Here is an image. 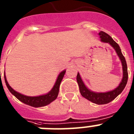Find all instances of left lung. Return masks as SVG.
<instances>
[{"mask_svg":"<svg viewBox=\"0 0 134 134\" xmlns=\"http://www.w3.org/2000/svg\"><path fill=\"white\" fill-rule=\"evenodd\" d=\"M99 35L100 36V41L102 42L108 43L109 44L111 45L114 48L116 53H117L119 59H120L123 68V78L121 82H120L119 86L113 91L106 92V93H96V92L90 91L85 86V83L82 80L80 74L79 72H78L77 76H76V80H77V82L79 84L80 94L83 97L88 99L91 102L97 104V105H104V104L109 103V102L114 100L119 94H121V93L124 89L127 82L128 73H127V63H126L125 58H124L122 53H121V51L119 45L116 43L110 35L106 34L105 32L100 31L99 33Z\"/></svg>","mask_w":134,"mask_h":134,"instance_id":"left-lung-1","label":"left lung"}]
</instances>
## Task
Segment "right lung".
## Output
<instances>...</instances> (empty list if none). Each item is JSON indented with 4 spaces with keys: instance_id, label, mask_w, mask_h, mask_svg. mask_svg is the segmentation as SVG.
<instances>
[{
    "instance_id": "obj_1",
    "label": "right lung",
    "mask_w": 134,
    "mask_h": 134,
    "mask_svg": "<svg viewBox=\"0 0 134 134\" xmlns=\"http://www.w3.org/2000/svg\"><path fill=\"white\" fill-rule=\"evenodd\" d=\"M65 72H66V70H63L60 73V74H59L58 78H57L55 85L53 86L52 89L51 90L49 93L46 94H43V95L37 96V97H29V96L24 95V94H22L15 91L13 88H12L10 87V86L8 83L5 76V72H4V76L7 88L11 93V94H13L16 99H19L20 101H21L23 103L30 105L31 107H40L46 106L47 105H49L50 103H52L55 99H56L58 95L60 83H61L62 80L63 79Z\"/></svg>"
}]
</instances>
